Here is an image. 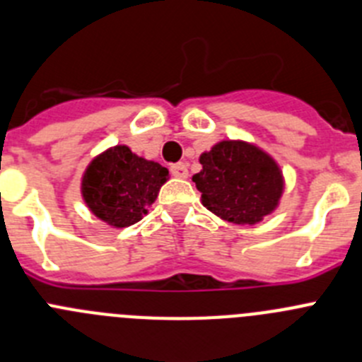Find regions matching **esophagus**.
Listing matches in <instances>:
<instances>
[{"label": "esophagus", "mask_w": 362, "mask_h": 362, "mask_svg": "<svg viewBox=\"0 0 362 362\" xmlns=\"http://www.w3.org/2000/svg\"><path fill=\"white\" fill-rule=\"evenodd\" d=\"M170 170H171V175L177 178H187L189 177V170H187V164H185V162H177V164L171 165Z\"/></svg>", "instance_id": "1"}]
</instances>
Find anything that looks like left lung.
I'll return each instance as SVG.
<instances>
[{"instance_id": "1", "label": "left lung", "mask_w": 362, "mask_h": 362, "mask_svg": "<svg viewBox=\"0 0 362 362\" xmlns=\"http://www.w3.org/2000/svg\"><path fill=\"white\" fill-rule=\"evenodd\" d=\"M192 177L202 204L225 221L255 225L279 207L284 177L272 155L246 141H221L200 155Z\"/></svg>"}]
</instances>
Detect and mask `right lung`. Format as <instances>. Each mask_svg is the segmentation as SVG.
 Wrapping results in <instances>:
<instances>
[{
  "label": "right lung",
  "instance_id": "obj_1",
  "mask_svg": "<svg viewBox=\"0 0 362 362\" xmlns=\"http://www.w3.org/2000/svg\"><path fill=\"white\" fill-rule=\"evenodd\" d=\"M170 171L132 153L124 144L90 160L82 177V197L96 218L114 228L130 227L148 214Z\"/></svg>",
  "mask_w": 362,
  "mask_h": 362
}]
</instances>
